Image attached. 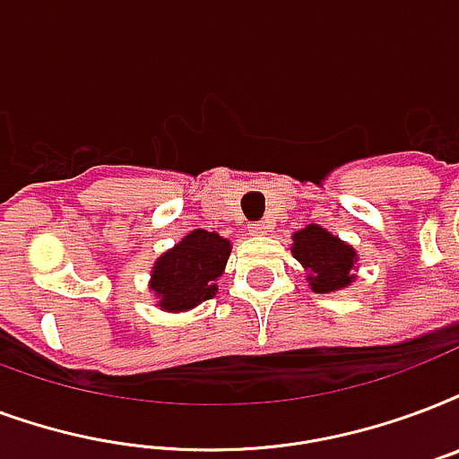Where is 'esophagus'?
<instances>
[{
	"label": "esophagus",
	"instance_id": "34e87169",
	"mask_svg": "<svg viewBox=\"0 0 459 459\" xmlns=\"http://www.w3.org/2000/svg\"><path fill=\"white\" fill-rule=\"evenodd\" d=\"M267 230H269V226H267V223H264V221L250 223V236L262 238V236H267Z\"/></svg>",
	"mask_w": 459,
	"mask_h": 459
}]
</instances>
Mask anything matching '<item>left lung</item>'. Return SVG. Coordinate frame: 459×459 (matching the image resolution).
I'll return each mask as SVG.
<instances>
[{"label":"left lung","instance_id":"obj_1","mask_svg":"<svg viewBox=\"0 0 459 459\" xmlns=\"http://www.w3.org/2000/svg\"><path fill=\"white\" fill-rule=\"evenodd\" d=\"M291 253L307 272V284L315 293L339 291L356 279V250L323 226L310 223L296 230Z\"/></svg>","mask_w":459,"mask_h":459}]
</instances>
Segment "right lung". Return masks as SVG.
<instances>
[{
	"label": "right lung",
	"mask_w": 459,
	"mask_h": 459,
	"mask_svg": "<svg viewBox=\"0 0 459 459\" xmlns=\"http://www.w3.org/2000/svg\"><path fill=\"white\" fill-rule=\"evenodd\" d=\"M230 240L209 230H192L156 260L149 289L168 313H183L214 299L216 279L229 262Z\"/></svg>",
	"instance_id": "add662e5"
}]
</instances>
